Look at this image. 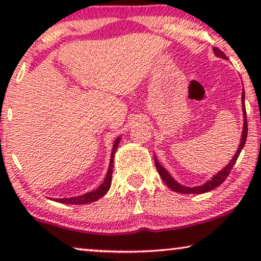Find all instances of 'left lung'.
<instances>
[{"mask_svg": "<svg viewBox=\"0 0 261 261\" xmlns=\"http://www.w3.org/2000/svg\"><path fill=\"white\" fill-rule=\"evenodd\" d=\"M214 52H215V55L217 57H221V58L223 59H227V57L224 53L221 51L220 48L217 47H214ZM242 110H244V117H245V121H244V130H242V137H241V142L240 145H239V148L237 151V154L234 155V158L230 160V163L228 164V165L224 167L222 171H220L219 173L216 174V176H214L212 179L209 181H206L201 187H195V188H187V187H183V185L178 184L176 180L173 179L172 177L170 176L169 172L164 169V167L160 165L158 163V160L154 159V163H155V167L156 170H158V172L160 174V177H162V179L164 180V183H165L167 187L170 189H172L173 191L176 192H181V194H203V192H208L210 190H213V189H215L219 187L223 183L224 180H226V178L229 176L231 169H233V166L235 165V163H237V160L239 158V155H240V152L241 149L244 148V146L246 144V139H247V130H248V126H247V115H246V107H245V91L242 90Z\"/></svg>", "mask_w": 261, "mask_h": 261, "instance_id": "left-lung-1", "label": "left lung"}]
</instances>
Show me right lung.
Wrapping results in <instances>:
<instances>
[{"mask_svg":"<svg viewBox=\"0 0 261 261\" xmlns=\"http://www.w3.org/2000/svg\"><path fill=\"white\" fill-rule=\"evenodd\" d=\"M120 142V138H117L115 142H114L113 146V152H112V158H110V164H109V169L108 172H107L106 179L103 183L99 185V187L96 189V190L88 192V194L78 196V197H71V198H58L56 199L57 202L59 203H66V204H85V203H91L96 201V199L101 198L102 196H105L107 194V191L109 190L110 188V183H112V174H113V166H114V153H115L117 146H119Z\"/></svg>","mask_w":261,"mask_h":261,"instance_id":"add662e5","label":"right lung"}]
</instances>
